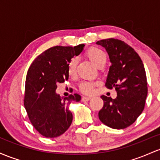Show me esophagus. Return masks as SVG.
Returning <instances> with one entry per match:
<instances>
[{"label":"esophagus","instance_id":"1","mask_svg":"<svg viewBox=\"0 0 160 160\" xmlns=\"http://www.w3.org/2000/svg\"><path fill=\"white\" fill-rule=\"evenodd\" d=\"M91 97H88V96H85V97H83L82 98V101H88V100H91Z\"/></svg>","mask_w":160,"mask_h":160}]
</instances>
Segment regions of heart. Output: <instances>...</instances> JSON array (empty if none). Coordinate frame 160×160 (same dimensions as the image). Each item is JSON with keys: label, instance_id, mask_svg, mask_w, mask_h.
I'll return each mask as SVG.
<instances>
[{"label": "heart", "instance_id": "heart-1", "mask_svg": "<svg viewBox=\"0 0 160 160\" xmlns=\"http://www.w3.org/2000/svg\"><path fill=\"white\" fill-rule=\"evenodd\" d=\"M85 56L97 67L100 68L104 66L107 61V54L105 52L97 47H91L88 48L85 52ZM77 60L72 58L68 63L67 73L69 77L72 78L75 75L76 72ZM94 83L89 82H84L80 84V91L84 94H91L94 91Z\"/></svg>", "mask_w": 160, "mask_h": 160}]
</instances>
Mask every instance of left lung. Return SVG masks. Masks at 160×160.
<instances>
[{"instance_id":"1","label":"left lung","mask_w":160,"mask_h":160,"mask_svg":"<svg viewBox=\"0 0 160 160\" xmlns=\"http://www.w3.org/2000/svg\"><path fill=\"white\" fill-rule=\"evenodd\" d=\"M96 44L105 48L111 62L106 86L117 92L115 99L100 97L103 107L99 119L109 128L124 129L136 121L144 108L148 95L144 66L139 55L122 41L108 38Z\"/></svg>"}]
</instances>
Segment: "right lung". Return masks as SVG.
<instances>
[{
	"mask_svg": "<svg viewBox=\"0 0 160 160\" xmlns=\"http://www.w3.org/2000/svg\"><path fill=\"white\" fill-rule=\"evenodd\" d=\"M84 47H53L38 56L28 69L24 107L34 128L44 137H58L71 125L72 114L68 106L80 101L81 96L74 94L61 98L56 93L57 84L69 79L68 63L82 53Z\"/></svg>",
	"mask_w": 160,
	"mask_h": 160,
	"instance_id": "1",
	"label": "right lung"
}]
</instances>
